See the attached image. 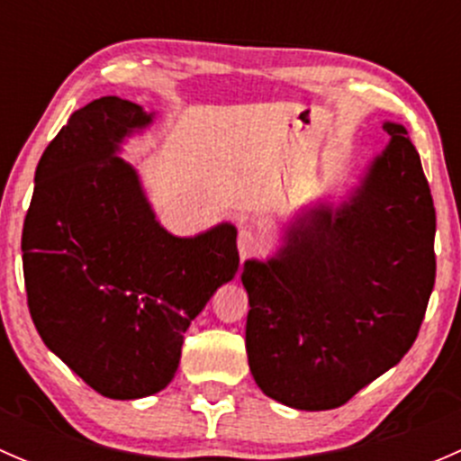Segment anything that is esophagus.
I'll list each match as a JSON object with an SVG mask.
<instances>
[{"label":"esophagus","mask_w":461,"mask_h":461,"mask_svg":"<svg viewBox=\"0 0 461 461\" xmlns=\"http://www.w3.org/2000/svg\"><path fill=\"white\" fill-rule=\"evenodd\" d=\"M260 248H263V240H260V236L257 234V231H254L249 225L240 227V230H239V254H240V258L254 257V254L260 252Z\"/></svg>","instance_id":"1"}]
</instances>
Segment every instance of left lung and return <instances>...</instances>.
<instances>
[{
  "instance_id": "obj_1",
  "label": "left lung",
  "mask_w": 461,
  "mask_h": 461,
  "mask_svg": "<svg viewBox=\"0 0 461 461\" xmlns=\"http://www.w3.org/2000/svg\"><path fill=\"white\" fill-rule=\"evenodd\" d=\"M341 204L301 212L274 257L245 260V348L267 397L330 411L397 366L435 285V207L406 127Z\"/></svg>"
}]
</instances>
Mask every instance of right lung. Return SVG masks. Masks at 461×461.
<instances>
[{
  "mask_svg": "<svg viewBox=\"0 0 461 461\" xmlns=\"http://www.w3.org/2000/svg\"><path fill=\"white\" fill-rule=\"evenodd\" d=\"M153 122L136 102H88L41 153L22 231L41 341L95 393L140 399L174 379L189 323L239 272L236 227L174 236L118 156Z\"/></svg>",
  "mask_w": 461,
  "mask_h": 461,
  "instance_id": "add662e5",
  "label": "right lung"
}]
</instances>
